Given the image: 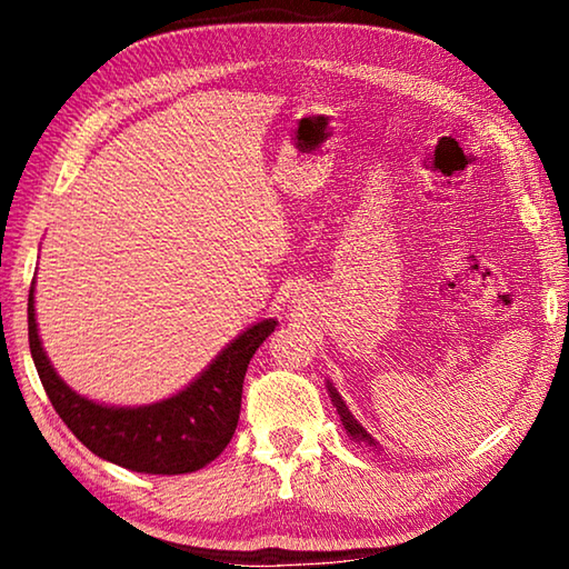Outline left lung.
Wrapping results in <instances>:
<instances>
[{
    "instance_id": "8db88e82",
    "label": "left lung",
    "mask_w": 569,
    "mask_h": 569,
    "mask_svg": "<svg viewBox=\"0 0 569 569\" xmlns=\"http://www.w3.org/2000/svg\"><path fill=\"white\" fill-rule=\"evenodd\" d=\"M326 389H329V397H331V401H333V407H336V411H339L346 435H349V437L356 441V445H366V447H373L377 451H383L379 441L373 439V437L369 435V431H366V429L361 427V423L353 419V413L349 411V407H346V401L341 399V393L336 391V387H333L331 381H326Z\"/></svg>"
}]
</instances>
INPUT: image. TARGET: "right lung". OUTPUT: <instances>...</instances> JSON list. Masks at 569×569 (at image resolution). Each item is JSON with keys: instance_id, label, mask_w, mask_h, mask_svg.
<instances>
[{"instance_id": "add662e5", "label": "right lung", "mask_w": 569, "mask_h": 569, "mask_svg": "<svg viewBox=\"0 0 569 569\" xmlns=\"http://www.w3.org/2000/svg\"><path fill=\"white\" fill-rule=\"evenodd\" d=\"M30 351L40 381L67 429L104 461L142 475H188L210 465L233 439L248 363L276 319L240 331L188 387L142 407H114L67 387L47 356L34 316V283L27 303Z\"/></svg>"}]
</instances>
